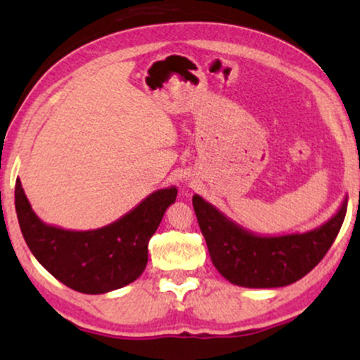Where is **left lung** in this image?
Masks as SVG:
<instances>
[{
    "mask_svg": "<svg viewBox=\"0 0 360 360\" xmlns=\"http://www.w3.org/2000/svg\"><path fill=\"white\" fill-rule=\"evenodd\" d=\"M193 208L211 262L226 280L245 288H277L303 278L326 255L342 226L347 198L318 228L283 236L255 234L200 195H193Z\"/></svg>",
    "mask_w": 360,
    "mask_h": 360,
    "instance_id": "1",
    "label": "left lung"
}]
</instances>
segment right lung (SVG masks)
I'll return each mask as SVG.
<instances>
[{
	"label": "right lung",
	"mask_w": 360,
	"mask_h": 360,
	"mask_svg": "<svg viewBox=\"0 0 360 360\" xmlns=\"http://www.w3.org/2000/svg\"><path fill=\"white\" fill-rule=\"evenodd\" d=\"M176 191V186L157 190L115 223L91 231L44 223L34 213L19 179L14 205L22 238L39 264L68 288L100 295L141 277L147 265L149 239L167 208L175 203Z\"/></svg>",
	"instance_id": "1"
}]
</instances>
